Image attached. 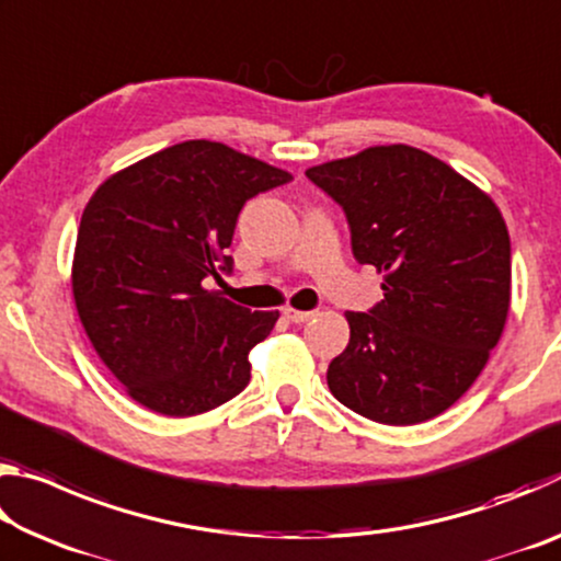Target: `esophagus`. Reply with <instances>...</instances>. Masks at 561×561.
Listing matches in <instances>:
<instances>
[{"label":"esophagus","mask_w":561,"mask_h":561,"mask_svg":"<svg viewBox=\"0 0 561 561\" xmlns=\"http://www.w3.org/2000/svg\"><path fill=\"white\" fill-rule=\"evenodd\" d=\"M311 317H314V311H299V309H291V307L284 309V319H289L291 324H304V321H309Z\"/></svg>","instance_id":"esophagus-1"}]
</instances>
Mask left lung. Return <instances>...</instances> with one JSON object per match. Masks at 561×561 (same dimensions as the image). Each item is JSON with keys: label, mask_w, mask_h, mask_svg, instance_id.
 Segmentation results:
<instances>
[{"label": "left lung", "mask_w": 561, "mask_h": 561, "mask_svg": "<svg viewBox=\"0 0 561 561\" xmlns=\"http://www.w3.org/2000/svg\"><path fill=\"white\" fill-rule=\"evenodd\" d=\"M341 205L358 264L383 299L346 311L348 346L327 383L383 425H415L458 401L485 368L510 311L512 252L497 205L443 160L376 146L307 170Z\"/></svg>", "instance_id": "obj_1"}]
</instances>
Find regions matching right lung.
<instances>
[{"label":"right lung","mask_w":561,"mask_h":561,"mask_svg":"<svg viewBox=\"0 0 561 561\" xmlns=\"http://www.w3.org/2000/svg\"><path fill=\"white\" fill-rule=\"evenodd\" d=\"M213 140H185L111 175L87 205L71 287L93 348L128 396L160 415L222 405L250 383L247 354L279 311H252L203 287L232 272L237 217L289 183Z\"/></svg>","instance_id":"obj_1"}]
</instances>
